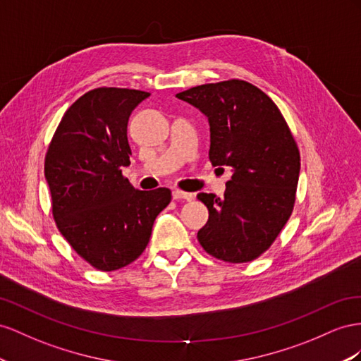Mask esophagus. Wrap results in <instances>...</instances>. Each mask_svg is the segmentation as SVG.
<instances>
[{"instance_id":"1","label":"esophagus","mask_w":361,"mask_h":361,"mask_svg":"<svg viewBox=\"0 0 361 361\" xmlns=\"http://www.w3.org/2000/svg\"><path fill=\"white\" fill-rule=\"evenodd\" d=\"M172 198H173V200H186V201H190V200H193V195L189 193V192H183V190L175 189V190L172 192Z\"/></svg>"}]
</instances>
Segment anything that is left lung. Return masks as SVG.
<instances>
[{"mask_svg": "<svg viewBox=\"0 0 361 361\" xmlns=\"http://www.w3.org/2000/svg\"><path fill=\"white\" fill-rule=\"evenodd\" d=\"M177 98L209 118L210 161L233 171L224 198L198 193L209 209L198 240L216 259L251 262L274 243L293 210L301 159L290 128L275 102L243 80L201 85Z\"/></svg>", "mask_w": 361, "mask_h": 361, "instance_id": "8db88e82", "label": "left lung"}]
</instances>
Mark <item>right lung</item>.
<instances>
[{
    "mask_svg": "<svg viewBox=\"0 0 361 361\" xmlns=\"http://www.w3.org/2000/svg\"><path fill=\"white\" fill-rule=\"evenodd\" d=\"M148 92L98 87L61 118L45 157V178L59 231L94 267L111 272L145 251L171 190H139L123 177L131 148V111Z\"/></svg>",
    "mask_w": 361,
    "mask_h": 361,
    "instance_id": "obj_1",
    "label": "right lung"
}]
</instances>
